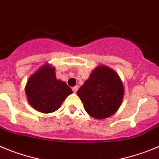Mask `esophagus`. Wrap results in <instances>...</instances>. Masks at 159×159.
<instances>
[{
	"label": "esophagus",
	"instance_id": "1",
	"mask_svg": "<svg viewBox=\"0 0 159 159\" xmlns=\"http://www.w3.org/2000/svg\"><path fill=\"white\" fill-rule=\"evenodd\" d=\"M72 90H73V92L75 93H76L77 91H78V86H74V87H73Z\"/></svg>",
	"mask_w": 159,
	"mask_h": 159
}]
</instances>
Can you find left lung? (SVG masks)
<instances>
[{
	"mask_svg": "<svg viewBox=\"0 0 159 159\" xmlns=\"http://www.w3.org/2000/svg\"><path fill=\"white\" fill-rule=\"evenodd\" d=\"M87 113L96 119L113 115L120 106L124 86L114 70L107 66L97 67L77 92Z\"/></svg>",
	"mask_w": 159,
	"mask_h": 159,
	"instance_id": "obj_1",
	"label": "left lung"
}]
</instances>
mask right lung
I'll list each match as a JSON object with an SVG mask.
<instances>
[{
    "instance_id": "right-lung-1",
    "label": "right lung",
    "mask_w": 159,
    "mask_h": 159,
    "mask_svg": "<svg viewBox=\"0 0 159 159\" xmlns=\"http://www.w3.org/2000/svg\"><path fill=\"white\" fill-rule=\"evenodd\" d=\"M25 91L29 104L43 113L58 110L73 93L66 83L56 79L55 68L49 65L43 66L28 79Z\"/></svg>"
}]
</instances>
